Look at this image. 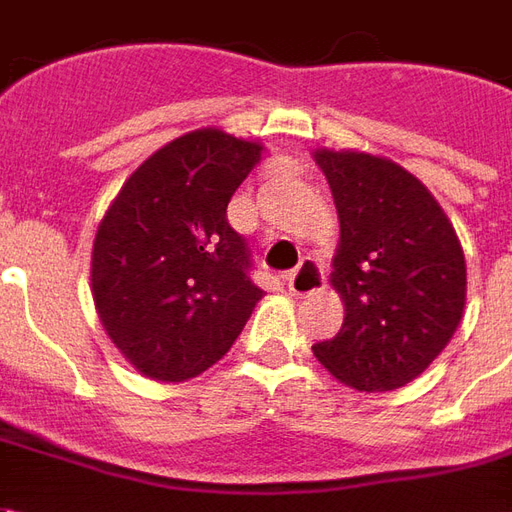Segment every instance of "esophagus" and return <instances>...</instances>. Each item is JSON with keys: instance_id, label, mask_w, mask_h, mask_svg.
I'll return each mask as SVG.
<instances>
[{"instance_id": "1", "label": "esophagus", "mask_w": 512, "mask_h": 512, "mask_svg": "<svg viewBox=\"0 0 512 512\" xmlns=\"http://www.w3.org/2000/svg\"><path fill=\"white\" fill-rule=\"evenodd\" d=\"M285 282H288V290L293 296H312L326 285V274H323L321 263L304 260L296 271L285 274Z\"/></svg>"}]
</instances>
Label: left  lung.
<instances>
[{
  "label": "left lung",
  "instance_id": "obj_1",
  "mask_svg": "<svg viewBox=\"0 0 512 512\" xmlns=\"http://www.w3.org/2000/svg\"><path fill=\"white\" fill-rule=\"evenodd\" d=\"M315 164L340 216L332 285L345 318L312 354L351 389L392 392L425 373L461 323V241L433 194L395 161L321 147Z\"/></svg>",
  "mask_w": 512,
  "mask_h": 512
}]
</instances>
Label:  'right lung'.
Here are the masks:
<instances>
[{
  "mask_svg": "<svg viewBox=\"0 0 512 512\" xmlns=\"http://www.w3.org/2000/svg\"><path fill=\"white\" fill-rule=\"evenodd\" d=\"M260 153V142L219 128L178 136L136 167L98 224L95 310L142 376H200L263 299L249 246L227 222V202Z\"/></svg>",
  "mask_w": 512,
  "mask_h": 512,
  "instance_id": "obj_1",
  "label": "right lung"
}]
</instances>
